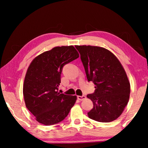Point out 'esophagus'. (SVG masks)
Wrapping results in <instances>:
<instances>
[{"label": "esophagus", "instance_id": "34e87169", "mask_svg": "<svg viewBox=\"0 0 148 148\" xmlns=\"http://www.w3.org/2000/svg\"><path fill=\"white\" fill-rule=\"evenodd\" d=\"M77 99L79 100V101H83L86 98V96H84V95H82V96H77Z\"/></svg>", "mask_w": 148, "mask_h": 148}]
</instances>
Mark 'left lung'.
<instances>
[{"instance_id": "1", "label": "left lung", "mask_w": 148, "mask_h": 148, "mask_svg": "<svg viewBox=\"0 0 148 148\" xmlns=\"http://www.w3.org/2000/svg\"><path fill=\"white\" fill-rule=\"evenodd\" d=\"M88 82L95 84V92L87 95L93 108L89 118L108 123L118 118L128 103L131 86L125 69L114 55L106 48L76 46Z\"/></svg>"}]
</instances>
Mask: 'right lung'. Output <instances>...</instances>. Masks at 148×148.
Returning <instances> with one entry per match:
<instances>
[{"mask_svg": "<svg viewBox=\"0 0 148 148\" xmlns=\"http://www.w3.org/2000/svg\"><path fill=\"white\" fill-rule=\"evenodd\" d=\"M73 46H57L32 60L25 77L23 92L27 108L45 125L62 121L68 116L77 97L60 93L62 67L79 57Z\"/></svg>", "mask_w": 148, "mask_h": 148, "instance_id": "1", "label": "right lung"}]
</instances>
